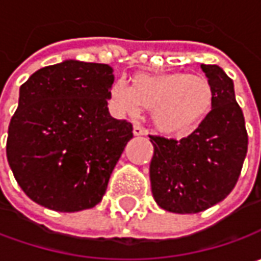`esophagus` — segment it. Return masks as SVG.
Masks as SVG:
<instances>
[{
	"label": "esophagus",
	"mask_w": 261,
	"mask_h": 261,
	"mask_svg": "<svg viewBox=\"0 0 261 261\" xmlns=\"http://www.w3.org/2000/svg\"><path fill=\"white\" fill-rule=\"evenodd\" d=\"M134 135H135V136L145 135V129H144V127H142V126H139V125H134Z\"/></svg>",
	"instance_id": "obj_1"
}]
</instances>
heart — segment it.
<instances>
[{
  "mask_svg": "<svg viewBox=\"0 0 261 261\" xmlns=\"http://www.w3.org/2000/svg\"><path fill=\"white\" fill-rule=\"evenodd\" d=\"M110 101L122 113L151 110L152 126L163 135H192L209 117L215 91L203 75L186 72L136 74L130 87L117 81L110 87Z\"/></svg>",
  "mask_w": 261,
  "mask_h": 261,
  "instance_id": "1",
  "label": "heart"
}]
</instances>
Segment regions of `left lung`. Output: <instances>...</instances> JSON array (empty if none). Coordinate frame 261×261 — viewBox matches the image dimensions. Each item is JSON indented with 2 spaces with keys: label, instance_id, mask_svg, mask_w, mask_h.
Returning a JSON list of instances; mask_svg holds the SVG:
<instances>
[{
  "label": "left lung",
  "instance_id": "8db88e82",
  "mask_svg": "<svg viewBox=\"0 0 261 261\" xmlns=\"http://www.w3.org/2000/svg\"><path fill=\"white\" fill-rule=\"evenodd\" d=\"M215 91L214 109L196 132L180 141L149 135L152 196L174 214H197L219 203L236 187L247 155L246 120L234 83L218 65H200Z\"/></svg>",
  "mask_w": 261,
  "mask_h": 261
}]
</instances>
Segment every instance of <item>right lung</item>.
Segmentation results:
<instances>
[{"instance_id": "right-lung-1", "label": "right lung", "mask_w": 261, "mask_h": 261, "mask_svg": "<svg viewBox=\"0 0 261 261\" xmlns=\"http://www.w3.org/2000/svg\"><path fill=\"white\" fill-rule=\"evenodd\" d=\"M113 69L65 61L45 66L20 87L8 126L7 160L21 190L58 212L95 206L134 136L132 123L107 109Z\"/></svg>"}]
</instances>
